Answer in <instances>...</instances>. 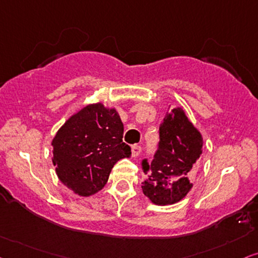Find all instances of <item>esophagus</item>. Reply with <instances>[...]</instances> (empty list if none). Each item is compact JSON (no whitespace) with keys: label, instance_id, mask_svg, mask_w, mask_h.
Wrapping results in <instances>:
<instances>
[{"label":"esophagus","instance_id":"1","mask_svg":"<svg viewBox=\"0 0 258 258\" xmlns=\"http://www.w3.org/2000/svg\"><path fill=\"white\" fill-rule=\"evenodd\" d=\"M140 152H142V148H140L139 145H133L132 146V156L133 157H138L140 155Z\"/></svg>","mask_w":258,"mask_h":258}]
</instances>
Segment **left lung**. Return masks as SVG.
<instances>
[{
	"label": "left lung",
	"instance_id": "1",
	"mask_svg": "<svg viewBox=\"0 0 258 258\" xmlns=\"http://www.w3.org/2000/svg\"><path fill=\"white\" fill-rule=\"evenodd\" d=\"M159 138L151 164L143 162L148 177L142 188L152 204L167 206L181 201L193 188L204 138L181 107L167 113L159 127Z\"/></svg>",
	"mask_w": 258,
	"mask_h": 258
}]
</instances>
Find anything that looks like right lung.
I'll return each instance as SVG.
<instances>
[{"instance_id": "obj_1", "label": "right lung", "mask_w": 258, "mask_h": 258, "mask_svg": "<svg viewBox=\"0 0 258 258\" xmlns=\"http://www.w3.org/2000/svg\"><path fill=\"white\" fill-rule=\"evenodd\" d=\"M122 135L123 123L114 107L89 103L73 114L51 142L59 181L80 197L100 191L114 164L131 157Z\"/></svg>"}]
</instances>
